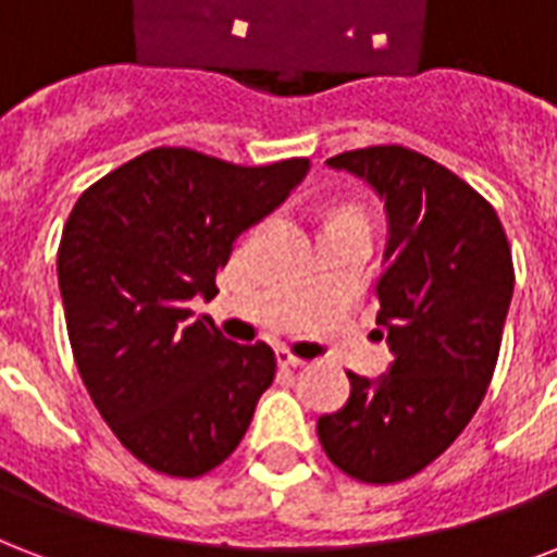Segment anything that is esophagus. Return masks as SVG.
Returning a JSON list of instances; mask_svg holds the SVG:
<instances>
[{
    "label": "esophagus",
    "instance_id": "34e87169",
    "mask_svg": "<svg viewBox=\"0 0 557 557\" xmlns=\"http://www.w3.org/2000/svg\"><path fill=\"white\" fill-rule=\"evenodd\" d=\"M277 362L283 364V368H297V364H304V359L292 354V350H286V347H280V350H277Z\"/></svg>",
    "mask_w": 557,
    "mask_h": 557
}]
</instances>
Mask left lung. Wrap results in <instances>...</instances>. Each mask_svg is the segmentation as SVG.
<instances>
[{"label":"left lung","mask_w":557,"mask_h":557,"mask_svg":"<svg viewBox=\"0 0 557 557\" xmlns=\"http://www.w3.org/2000/svg\"><path fill=\"white\" fill-rule=\"evenodd\" d=\"M326 165L385 201L392 236L373 292L394 362L376 382L347 371L350 400L318 420V441L356 482L394 485L430 467L485 397L515 292L511 245L491 201L426 154L371 146Z\"/></svg>","instance_id":"left-lung-1"}]
</instances>
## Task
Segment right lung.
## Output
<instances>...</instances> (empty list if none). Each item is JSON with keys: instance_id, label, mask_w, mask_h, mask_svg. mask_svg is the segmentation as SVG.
<instances>
[{"instance_id": "obj_1", "label": "right lung", "mask_w": 557, "mask_h": 557, "mask_svg": "<svg viewBox=\"0 0 557 557\" xmlns=\"http://www.w3.org/2000/svg\"><path fill=\"white\" fill-rule=\"evenodd\" d=\"M307 172V157L236 165L160 146L84 189L63 224L58 283L81 380L122 447L157 473L215 470L274 382L265 342L236 345L189 300L215 297L236 236Z\"/></svg>"}]
</instances>
